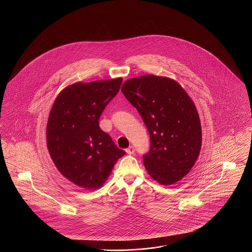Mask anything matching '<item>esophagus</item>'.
Returning <instances> with one entry per match:
<instances>
[{
	"instance_id": "1",
	"label": "esophagus",
	"mask_w": 252,
	"mask_h": 252,
	"mask_svg": "<svg viewBox=\"0 0 252 252\" xmlns=\"http://www.w3.org/2000/svg\"><path fill=\"white\" fill-rule=\"evenodd\" d=\"M126 152L127 153V154H129V155H132V154H134V152H135V148H134V146H129L128 148H126Z\"/></svg>"
}]
</instances>
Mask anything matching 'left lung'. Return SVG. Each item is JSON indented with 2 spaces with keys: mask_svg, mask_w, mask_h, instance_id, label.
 <instances>
[{
  "mask_svg": "<svg viewBox=\"0 0 252 252\" xmlns=\"http://www.w3.org/2000/svg\"><path fill=\"white\" fill-rule=\"evenodd\" d=\"M137 108L150 135L144 167L153 180L171 185L194 165L202 144L196 108L177 81L153 74L126 80L121 89Z\"/></svg>",
  "mask_w": 252,
  "mask_h": 252,
  "instance_id": "8db88e82",
  "label": "left lung"
}]
</instances>
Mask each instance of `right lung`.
<instances>
[{
    "label": "right lung",
    "instance_id": "1",
    "mask_svg": "<svg viewBox=\"0 0 252 252\" xmlns=\"http://www.w3.org/2000/svg\"><path fill=\"white\" fill-rule=\"evenodd\" d=\"M122 82L119 77L70 85L51 109L46 128L49 154L61 175L81 188H100L126 154L99 126L103 110Z\"/></svg>",
    "mask_w": 252,
    "mask_h": 252
}]
</instances>
